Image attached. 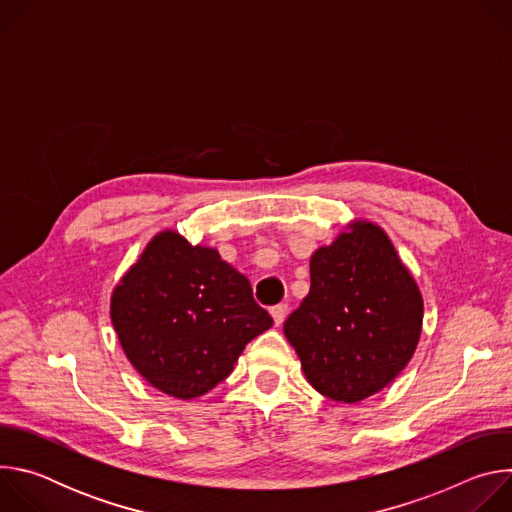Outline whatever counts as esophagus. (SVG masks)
Returning a JSON list of instances; mask_svg holds the SVG:
<instances>
[{
  "mask_svg": "<svg viewBox=\"0 0 512 512\" xmlns=\"http://www.w3.org/2000/svg\"><path fill=\"white\" fill-rule=\"evenodd\" d=\"M287 312H289L287 304H277V306H273V308H271V316H273V322H275V326H281V324L285 322V318H287Z\"/></svg>",
  "mask_w": 512,
  "mask_h": 512,
  "instance_id": "obj_1",
  "label": "esophagus"
}]
</instances>
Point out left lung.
Segmentation results:
<instances>
[{
	"label": "left lung",
	"mask_w": 512,
	"mask_h": 512,
	"mask_svg": "<svg viewBox=\"0 0 512 512\" xmlns=\"http://www.w3.org/2000/svg\"><path fill=\"white\" fill-rule=\"evenodd\" d=\"M310 279L283 324L308 383L342 403L383 391L413 358L423 324L421 291L389 235L356 218L312 253Z\"/></svg>",
	"instance_id": "left-lung-1"
}]
</instances>
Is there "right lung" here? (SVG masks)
Instances as JSON below:
<instances>
[{
  "label": "right lung",
  "instance_id": "add662e5",
  "mask_svg": "<svg viewBox=\"0 0 512 512\" xmlns=\"http://www.w3.org/2000/svg\"><path fill=\"white\" fill-rule=\"evenodd\" d=\"M111 322L133 369L182 401L225 381L245 346L273 326L243 273L172 229L113 287Z\"/></svg>",
  "mask_w": 512,
  "mask_h": 512
}]
</instances>
